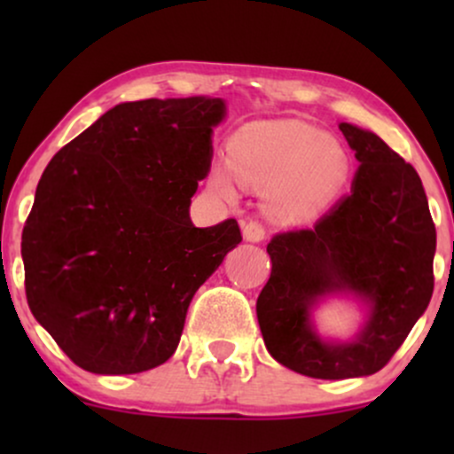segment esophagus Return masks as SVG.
Segmentation results:
<instances>
[{
    "label": "esophagus",
    "instance_id": "1",
    "mask_svg": "<svg viewBox=\"0 0 454 454\" xmlns=\"http://www.w3.org/2000/svg\"><path fill=\"white\" fill-rule=\"evenodd\" d=\"M264 226L262 223H258V222H247L243 226V239L245 241H249V243H260V241H264Z\"/></svg>",
    "mask_w": 454,
    "mask_h": 454
}]
</instances>
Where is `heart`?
Listing matches in <instances>:
<instances>
[{
	"label": "heart",
	"mask_w": 454,
	"mask_h": 454,
	"mask_svg": "<svg viewBox=\"0 0 454 454\" xmlns=\"http://www.w3.org/2000/svg\"><path fill=\"white\" fill-rule=\"evenodd\" d=\"M228 158L211 164L213 194L237 202L243 184L267 190L264 207L279 223L311 220L340 194L350 175L341 145L299 119L245 123L228 138Z\"/></svg>",
	"instance_id": "heart-1"
}]
</instances>
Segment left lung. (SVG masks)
<instances>
[{
    "mask_svg": "<svg viewBox=\"0 0 454 454\" xmlns=\"http://www.w3.org/2000/svg\"><path fill=\"white\" fill-rule=\"evenodd\" d=\"M361 161L350 194L314 228L275 234L256 314L270 356L309 378L372 376L390 361L434 294L435 226L414 166L378 134L340 123ZM333 294L368 307L350 342L325 340L310 309Z\"/></svg>",
    "mask_w": 454,
    "mask_h": 454,
    "instance_id": "1",
    "label": "left lung"
}]
</instances>
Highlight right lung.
<instances>
[{
  "label": "right lung",
  "mask_w": 454,
  "mask_h": 454,
  "mask_svg": "<svg viewBox=\"0 0 454 454\" xmlns=\"http://www.w3.org/2000/svg\"><path fill=\"white\" fill-rule=\"evenodd\" d=\"M223 117L222 98L117 104L44 168L20 243L25 294L85 372L168 361L196 290L241 243L237 220H190Z\"/></svg>",
  "instance_id": "obj_1"
}]
</instances>
